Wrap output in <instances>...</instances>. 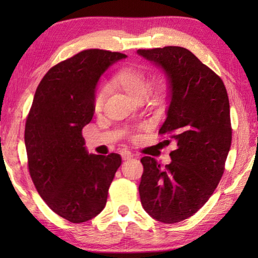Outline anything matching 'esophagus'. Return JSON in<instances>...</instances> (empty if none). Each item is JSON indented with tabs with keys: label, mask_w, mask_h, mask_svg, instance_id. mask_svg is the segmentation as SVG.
Listing matches in <instances>:
<instances>
[{
	"label": "esophagus",
	"mask_w": 258,
	"mask_h": 258,
	"mask_svg": "<svg viewBox=\"0 0 258 258\" xmlns=\"http://www.w3.org/2000/svg\"><path fill=\"white\" fill-rule=\"evenodd\" d=\"M121 158L123 160H128V159H132L133 158V154L130 151H124L123 154H121Z\"/></svg>",
	"instance_id": "1"
}]
</instances>
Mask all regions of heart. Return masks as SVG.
<instances>
[{
  "mask_svg": "<svg viewBox=\"0 0 258 258\" xmlns=\"http://www.w3.org/2000/svg\"><path fill=\"white\" fill-rule=\"evenodd\" d=\"M110 85L115 89L121 90L133 101H142L147 95L154 101H160L167 92L168 85L165 78L159 77L152 83L148 81L146 72L140 67L126 66L120 68L115 74L110 82ZM104 102V91L100 90L94 95L93 110L100 112Z\"/></svg>",
  "mask_w": 258,
  "mask_h": 258,
  "instance_id": "b5f03b06",
  "label": "heart"
}]
</instances>
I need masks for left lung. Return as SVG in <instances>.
Instances as JSON below:
<instances>
[{
    "mask_svg": "<svg viewBox=\"0 0 258 258\" xmlns=\"http://www.w3.org/2000/svg\"><path fill=\"white\" fill-rule=\"evenodd\" d=\"M138 54L167 77L169 106L159 133L171 134L177 146L164 167L142 157L140 198L152 218L173 224L197 213L223 175L232 141L229 98L220 76L184 47L138 50Z\"/></svg>",
    "mask_w": 258,
    "mask_h": 258,
    "instance_id": "1",
    "label": "left lung"
}]
</instances>
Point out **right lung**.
I'll return each mask as SVG.
<instances>
[{
  "label": "right lung",
  "mask_w": 258,
  "mask_h": 258,
  "mask_svg": "<svg viewBox=\"0 0 258 258\" xmlns=\"http://www.w3.org/2000/svg\"><path fill=\"white\" fill-rule=\"evenodd\" d=\"M126 56L82 51L52 67L34 95L25 126L30 177L47 206L72 223L101 213L121 164L118 154H87L82 130L93 117L100 77Z\"/></svg>",
  "instance_id": "add662e5"
}]
</instances>
